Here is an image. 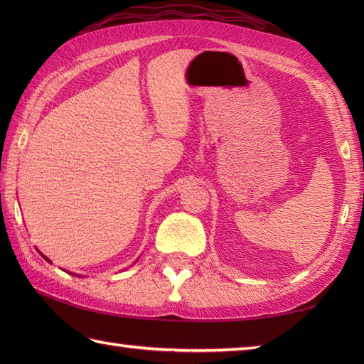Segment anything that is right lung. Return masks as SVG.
<instances>
[{"instance_id":"1","label":"right lung","mask_w":364,"mask_h":364,"mask_svg":"<svg viewBox=\"0 0 364 364\" xmlns=\"http://www.w3.org/2000/svg\"><path fill=\"white\" fill-rule=\"evenodd\" d=\"M43 258H45V257H43ZM45 259H46V261H48V258H45Z\"/></svg>"}]
</instances>
